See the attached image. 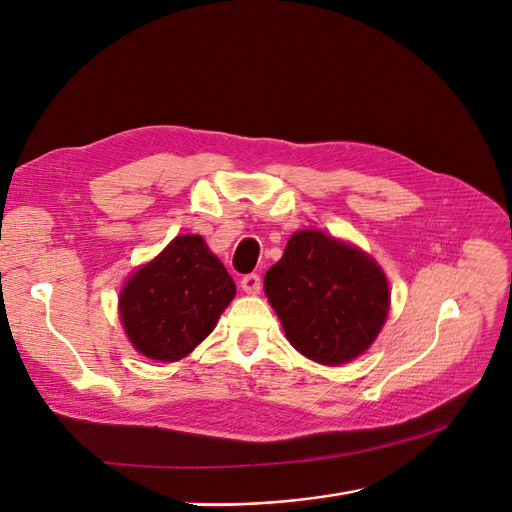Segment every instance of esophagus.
Returning <instances> with one entry per match:
<instances>
[{
  "label": "esophagus",
  "instance_id": "esophagus-1",
  "mask_svg": "<svg viewBox=\"0 0 512 512\" xmlns=\"http://www.w3.org/2000/svg\"><path fill=\"white\" fill-rule=\"evenodd\" d=\"M241 288H243V292H245V294H258V292H260V288H262L260 275H256V273H247V275H243V277H241Z\"/></svg>",
  "mask_w": 512,
  "mask_h": 512
}]
</instances>
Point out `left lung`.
<instances>
[{
    "label": "left lung",
    "mask_w": 512,
    "mask_h": 512,
    "mask_svg": "<svg viewBox=\"0 0 512 512\" xmlns=\"http://www.w3.org/2000/svg\"><path fill=\"white\" fill-rule=\"evenodd\" d=\"M265 292L288 342L320 365H342L363 354L391 305L378 262L320 230L294 232L265 275Z\"/></svg>",
    "instance_id": "obj_1"
}]
</instances>
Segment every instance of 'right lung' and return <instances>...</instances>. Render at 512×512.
<instances>
[{
  "label": "right lung",
  "mask_w": 512,
  "mask_h": 512,
  "mask_svg": "<svg viewBox=\"0 0 512 512\" xmlns=\"http://www.w3.org/2000/svg\"><path fill=\"white\" fill-rule=\"evenodd\" d=\"M237 286L200 235H181L119 294L121 324L147 359L173 363L215 329Z\"/></svg>",
  "instance_id": "right-lung-1"
}]
</instances>
